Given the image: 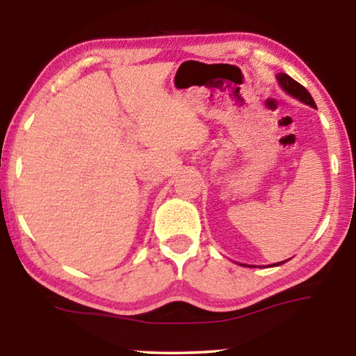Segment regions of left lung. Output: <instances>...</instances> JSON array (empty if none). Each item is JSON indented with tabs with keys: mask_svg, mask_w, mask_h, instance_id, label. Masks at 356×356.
Returning a JSON list of instances; mask_svg holds the SVG:
<instances>
[{
	"mask_svg": "<svg viewBox=\"0 0 356 356\" xmlns=\"http://www.w3.org/2000/svg\"><path fill=\"white\" fill-rule=\"evenodd\" d=\"M277 81H279L280 87L286 92V94L295 97V99L303 102V104L316 108V104H314L313 97H311L309 92L306 90L303 86L298 84V82H296L295 79H291L289 74H285V72H279V74H277ZM280 264H284V262H277V264H274V266H280ZM246 267H254V266H246Z\"/></svg>",
	"mask_w": 356,
	"mask_h": 356,
	"instance_id": "obj_1",
	"label": "left lung"
}]
</instances>
